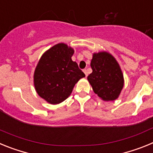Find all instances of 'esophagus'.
Wrapping results in <instances>:
<instances>
[{
  "label": "esophagus",
  "mask_w": 153,
  "mask_h": 153,
  "mask_svg": "<svg viewBox=\"0 0 153 153\" xmlns=\"http://www.w3.org/2000/svg\"><path fill=\"white\" fill-rule=\"evenodd\" d=\"M83 73L85 74V75H86V76H88V72H87V70H86V69H84V70H83Z\"/></svg>",
  "instance_id": "esophagus-1"
}]
</instances>
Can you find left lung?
Returning <instances> with one entry per match:
<instances>
[{"mask_svg": "<svg viewBox=\"0 0 153 153\" xmlns=\"http://www.w3.org/2000/svg\"><path fill=\"white\" fill-rule=\"evenodd\" d=\"M93 72L87 76L93 91L105 101H113L120 96L124 79L120 65L107 52L93 53L90 63Z\"/></svg>", "mask_w": 153, "mask_h": 153, "instance_id": "obj_1", "label": "left lung"}]
</instances>
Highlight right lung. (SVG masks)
Masks as SVG:
<instances>
[{
    "label": "right lung",
    "instance_id": "right-lung-1",
    "mask_svg": "<svg viewBox=\"0 0 153 153\" xmlns=\"http://www.w3.org/2000/svg\"><path fill=\"white\" fill-rule=\"evenodd\" d=\"M74 53L67 44H58L42 55L33 75L36 93L51 104L64 101L85 74L71 59Z\"/></svg>",
    "mask_w": 153,
    "mask_h": 153
}]
</instances>
